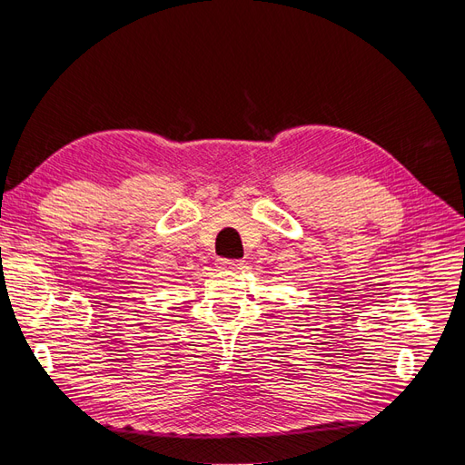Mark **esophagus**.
I'll use <instances>...</instances> for the list:
<instances>
[{
    "label": "esophagus",
    "mask_w": 465,
    "mask_h": 465,
    "mask_svg": "<svg viewBox=\"0 0 465 465\" xmlns=\"http://www.w3.org/2000/svg\"><path fill=\"white\" fill-rule=\"evenodd\" d=\"M219 265H221V270H227V272H241V270H244V262H238V260H223V262H219Z\"/></svg>",
    "instance_id": "34e87169"
}]
</instances>
